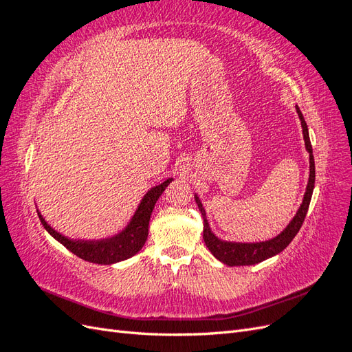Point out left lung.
Wrapping results in <instances>:
<instances>
[{
  "instance_id": "1",
  "label": "left lung",
  "mask_w": 352,
  "mask_h": 352,
  "mask_svg": "<svg viewBox=\"0 0 352 352\" xmlns=\"http://www.w3.org/2000/svg\"><path fill=\"white\" fill-rule=\"evenodd\" d=\"M298 117L301 120V127H302V135H304V142H305V150L310 154V175H308V184L305 188V194L302 198V202L300 208H298L296 214L294 219L287 223V226L279 233L278 236H274L269 241H263V242H233V241H223L217 238L214 233H212L208 220L206 217V210L202 207V202L199 197L195 194V202L201 211L202 221H204V230H202V238H204V242L207 245L208 251L214 255V257L225 263L226 265H252L261 263L264 260H267L273 255L282 252L287 245L291 243V241L295 238L298 230L301 229L304 219L307 216L308 206H310L311 195H313V189H314V180H316V166H314V157H313V148L310 142V135H308V126L304 120V116L300 110L298 105H295Z\"/></svg>"
}]
</instances>
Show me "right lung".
<instances>
[{"label": "right lung", "instance_id": "right-lung-1", "mask_svg": "<svg viewBox=\"0 0 352 352\" xmlns=\"http://www.w3.org/2000/svg\"><path fill=\"white\" fill-rule=\"evenodd\" d=\"M173 177L166 179L163 184L153 186L142 197L141 202L138 204L136 211L127 225L117 232L116 235L102 238V239H72L63 235V233L52 229L47 220L42 217L41 211L38 210V216L42 225L47 229L50 235L58 241L61 245L78 255L79 258L95 263V264H114L123 260L133 257L135 254L140 252L148 238V225H150V217L154 210L155 202L162 197L164 189L172 182Z\"/></svg>", "mask_w": 352, "mask_h": 352}]
</instances>
